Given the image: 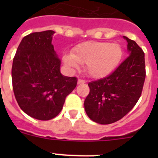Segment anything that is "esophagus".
<instances>
[{"label": "esophagus", "instance_id": "34e87169", "mask_svg": "<svg viewBox=\"0 0 158 158\" xmlns=\"http://www.w3.org/2000/svg\"><path fill=\"white\" fill-rule=\"evenodd\" d=\"M77 83L79 84V85H81V84H84V83H85V81L84 80H82V79H78L77 81Z\"/></svg>", "mask_w": 158, "mask_h": 158}]
</instances>
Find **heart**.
<instances>
[{
    "instance_id": "b5f03b06",
    "label": "heart",
    "mask_w": 158,
    "mask_h": 158,
    "mask_svg": "<svg viewBox=\"0 0 158 158\" xmlns=\"http://www.w3.org/2000/svg\"><path fill=\"white\" fill-rule=\"evenodd\" d=\"M122 57L123 49L117 43L89 41L76 46L73 54H64L63 62L70 69H77L79 63L85 64L88 73L100 78L112 72Z\"/></svg>"
}]
</instances>
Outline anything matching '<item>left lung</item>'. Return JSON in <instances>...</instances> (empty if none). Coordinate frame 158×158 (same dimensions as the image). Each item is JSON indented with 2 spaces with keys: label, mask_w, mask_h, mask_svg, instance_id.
Instances as JSON below:
<instances>
[{
  "label": "left lung",
  "mask_w": 158,
  "mask_h": 158,
  "mask_svg": "<svg viewBox=\"0 0 158 158\" xmlns=\"http://www.w3.org/2000/svg\"><path fill=\"white\" fill-rule=\"evenodd\" d=\"M127 42L130 55L111 74L88 84L84 105L86 114L100 124L119 120L131 111L142 94L146 78L145 54L134 40Z\"/></svg>",
  "instance_id": "obj_1"
}]
</instances>
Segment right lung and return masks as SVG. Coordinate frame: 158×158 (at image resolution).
<instances>
[{"mask_svg": "<svg viewBox=\"0 0 158 158\" xmlns=\"http://www.w3.org/2000/svg\"><path fill=\"white\" fill-rule=\"evenodd\" d=\"M54 31L33 32L23 38L12 68V89L19 107L27 115L49 120L62 111L77 78L62 75L61 60L52 45Z\"/></svg>", "mask_w": 158, "mask_h": 158, "instance_id": "1", "label": "right lung"}]
</instances>
